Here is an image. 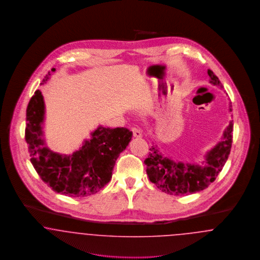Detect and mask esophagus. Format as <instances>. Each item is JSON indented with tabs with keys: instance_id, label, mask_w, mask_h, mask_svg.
Instances as JSON below:
<instances>
[{
	"instance_id": "esophagus-1",
	"label": "esophagus",
	"mask_w": 260,
	"mask_h": 260,
	"mask_svg": "<svg viewBox=\"0 0 260 260\" xmlns=\"http://www.w3.org/2000/svg\"><path fill=\"white\" fill-rule=\"evenodd\" d=\"M132 132H133V135H134L135 137H141L142 136L141 131L139 128H137V127H133Z\"/></svg>"
}]
</instances>
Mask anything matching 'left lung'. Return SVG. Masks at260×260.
<instances>
[{"label": "left lung", "instance_id": "8db88e82", "mask_svg": "<svg viewBox=\"0 0 260 260\" xmlns=\"http://www.w3.org/2000/svg\"><path fill=\"white\" fill-rule=\"evenodd\" d=\"M208 74L212 85L222 87L218 78L210 69ZM229 104V110L232 111L231 102ZM232 122L226 127L222 140L207 153L206 160L201 166L173 161L153 144L144 161L149 180L162 192L174 196H185L206 189L222 171L230 154L233 137Z\"/></svg>", "mask_w": 260, "mask_h": 260}]
</instances>
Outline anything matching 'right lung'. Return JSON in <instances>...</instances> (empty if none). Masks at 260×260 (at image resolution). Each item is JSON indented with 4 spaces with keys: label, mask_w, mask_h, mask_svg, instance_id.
<instances>
[{
    "label": "right lung",
    "mask_w": 260,
    "mask_h": 260,
    "mask_svg": "<svg viewBox=\"0 0 260 260\" xmlns=\"http://www.w3.org/2000/svg\"><path fill=\"white\" fill-rule=\"evenodd\" d=\"M50 75L49 72L41 85L48 81ZM44 119L45 102L37 89L26 110L25 140L30 161L42 180L54 192L72 198L98 193L111 180L115 162L132 140L133 133L125 127L100 125L79 150L72 155H62L45 145Z\"/></svg>",
    "instance_id": "add662e5"
}]
</instances>
